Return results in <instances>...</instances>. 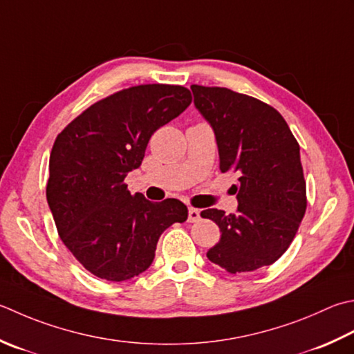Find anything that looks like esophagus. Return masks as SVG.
<instances>
[{"label": "esophagus", "mask_w": 354, "mask_h": 354, "mask_svg": "<svg viewBox=\"0 0 354 354\" xmlns=\"http://www.w3.org/2000/svg\"><path fill=\"white\" fill-rule=\"evenodd\" d=\"M199 218H201L199 210L190 207V209H189V223H196V221H199Z\"/></svg>", "instance_id": "esophagus-1"}]
</instances>
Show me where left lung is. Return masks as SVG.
<instances>
[{
    "label": "left lung",
    "mask_w": 354,
    "mask_h": 354,
    "mask_svg": "<svg viewBox=\"0 0 354 354\" xmlns=\"http://www.w3.org/2000/svg\"><path fill=\"white\" fill-rule=\"evenodd\" d=\"M192 92L216 136L221 171L238 175L236 213L201 212L221 230L207 258L233 274L272 266L292 244L307 209L299 144L278 110L253 96L198 84Z\"/></svg>",
    "instance_id": "1"
}]
</instances>
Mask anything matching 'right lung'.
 Listing matches in <instances>:
<instances>
[{
  "label": "right lung",
  "instance_id": "add662e5",
  "mask_svg": "<svg viewBox=\"0 0 354 354\" xmlns=\"http://www.w3.org/2000/svg\"><path fill=\"white\" fill-rule=\"evenodd\" d=\"M190 102L183 86L129 87L92 104L55 140L47 203L61 241L98 278L121 282L145 272L162 232L189 216L178 199L131 195L124 178L141 165L151 135Z\"/></svg>",
  "mask_w": 354,
  "mask_h": 354
}]
</instances>
